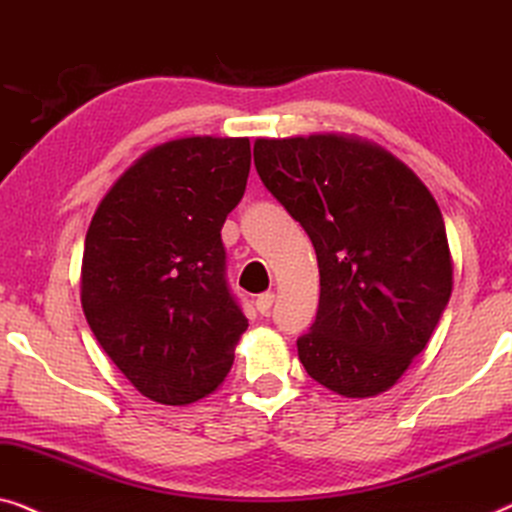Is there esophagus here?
<instances>
[{"instance_id": "obj_1", "label": "esophagus", "mask_w": 512, "mask_h": 512, "mask_svg": "<svg viewBox=\"0 0 512 512\" xmlns=\"http://www.w3.org/2000/svg\"><path fill=\"white\" fill-rule=\"evenodd\" d=\"M273 299H276V294L273 292H264V294H259V297L255 299V308L262 315H266L271 311V306H273Z\"/></svg>"}]
</instances>
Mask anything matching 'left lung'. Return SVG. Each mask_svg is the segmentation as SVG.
<instances>
[{"label":"left lung","mask_w":512,"mask_h":512,"mask_svg":"<svg viewBox=\"0 0 512 512\" xmlns=\"http://www.w3.org/2000/svg\"><path fill=\"white\" fill-rule=\"evenodd\" d=\"M255 167L318 255V315L297 341L306 373L348 399L387 392L452 294L436 199L390 150L352 134L257 139Z\"/></svg>","instance_id":"1"}]
</instances>
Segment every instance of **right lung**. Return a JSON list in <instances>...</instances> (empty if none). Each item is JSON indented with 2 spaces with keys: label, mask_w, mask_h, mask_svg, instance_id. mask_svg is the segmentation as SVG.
<instances>
[{
  "label": "right lung",
  "mask_w": 512,
  "mask_h": 512,
  "mask_svg": "<svg viewBox=\"0 0 512 512\" xmlns=\"http://www.w3.org/2000/svg\"><path fill=\"white\" fill-rule=\"evenodd\" d=\"M248 174L246 136H185L146 150L92 215L85 320L150 401L194 403L232 369L248 320L229 294L220 229Z\"/></svg>",
  "instance_id": "1"
}]
</instances>
